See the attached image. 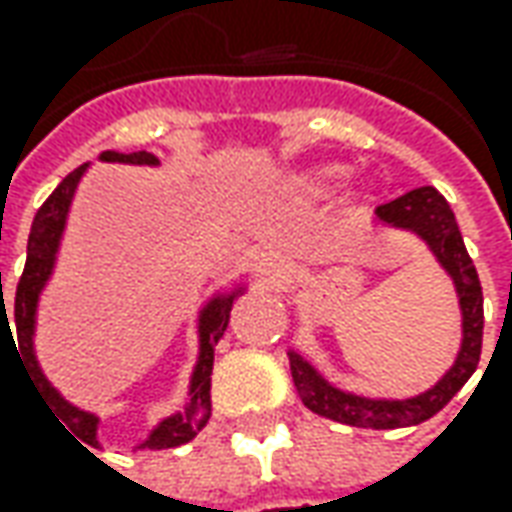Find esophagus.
Instances as JSON below:
<instances>
[{
  "mask_svg": "<svg viewBox=\"0 0 512 512\" xmlns=\"http://www.w3.org/2000/svg\"><path fill=\"white\" fill-rule=\"evenodd\" d=\"M252 269H255L257 277H263V280H277V277H283V274H286L283 257L274 255V252H260V255H255Z\"/></svg>",
  "mask_w": 512,
  "mask_h": 512,
  "instance_id": "34e87169",
  "label": "esophagus"
}]
</instances>
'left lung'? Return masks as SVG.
Segmentation results:
<instances>
[{
    "label": "left lung",
    "instance_id": "1",
    "mask_svg": "<svg viewBox=\"0 0 512 512\" xmlns=\"http://www.w3.org/2000/svg\"><path fill=\"white\" fill-rule=\"evenodd\" d=\"M377 218L388 226L411 229L419 238L431 246V252L439 257L442 269L453 277L459 306H462V351L453 362L445 377L433 385L431 391L419 397L391 402V399H365L354 394H343L334 385H328L309 362L289 354L291 377L297 385V394L303 405L314 414L343 422L351 428H374V431H391V428H408L419 425L433 414H439L450 399L459 394V388L473 377L479 357H482V331H485V297H482V283L476 266L467 255L465 240L459 232L456 215L450 203L433 189V186H419L394 201L377 206Z\"/></svg>",
    "mask_w": 512,
    "mask_h": 512
}]
</instances>
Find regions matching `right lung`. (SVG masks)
Returning a JSON list of instances; mask_svg holds the SVG:
<instances>
[{
	"instance_id": "obj_1",
	"label": "right lung",
	"mask_w": 512,
	"mask_h": 512,
	"mask_svg": "<svg viewBox=\"0 0 512 512\" xmlns=\"http://www.w3.org/2000/svg\"><path fill=\"white\" fill-rule=\"evenodd\" d=\"M104 161H124V164H155V155L150 152H130V155H121V152H104L101 155ZM87 164H81L79 169H73L62 184L53 189V195L47 198L36 218L30 226V238H27V260L25 272L19 277V286H16V300H13V323H16V343H19V357L25 362L27 374L36 382V391H42V397L47 399V405L53 408L56 419H62L67 428L79 433L81 439H93L96 436L98 419L93 414H84L79 408L67 405L53 388L50 382L42 377L36 357H33V323H36V300H39V291L50 277L53 269V257L59 249V238H62L64 221H67V209L73 201V192L79 186L81 175H84ZM0 300H2V274H0ZM232 300H235V291L232 294H221L215 297L201 314V360L198 368L192 374V388H189V408L181 414L169 416L164 419L152 436L144 442V448L152 450H167L186 445L189 439H195V433L201 431L203 425L209 422V411H212V399H209V388H212V362H215V345L223 337V331L229 326V311H232ZM10 331L8 323V306L2 300L0 311V331ZM61 425V422H59ZM64 428V426H62Z\"/></svg>"
}]
</instances>
